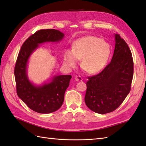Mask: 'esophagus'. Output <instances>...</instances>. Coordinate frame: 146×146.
<instances>
[{"instance_id": "34e87169", "label": "esophagus", "mask_w": 146, "mask_h": 146, "mask_svg": "<svg viewBox=\"0 0 146 146\" xmlns=\"http://www.w3.org/2000/svg\"><path fill=\"white\" fill-rule=\"evenodd\" d=\"M75 80H76V82L82 81V80H83V78H82V76H76L75 77Z\"/></svg>"}]
</instances>
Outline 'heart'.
Returning <instances> with one entry per match:
<instances>
[{
  "instance_id": "heart-1",
  "label": "heart",
  "mask_w": 146,
  "mask_h": 146,
  "mask_svg": "<svg viewBox=\"0 0 146 146\" xmlns=\"http://www.w3.org/2000/svg\"><path fill=\"white\" fill-rule=\"evenodd\" d=\"M111 54L110 47L102 38L88 36L76 40L73 49H67L63 55L64 66L74 69L82 60V67L86 72L95 74L100 72L107 64Z\"/></svg>"
}]
</instances>
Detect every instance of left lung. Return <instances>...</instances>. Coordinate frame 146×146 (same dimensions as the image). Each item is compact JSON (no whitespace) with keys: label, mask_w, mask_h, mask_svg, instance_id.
Here are the masks:
<instances>
[{"label":"left lung","mask_w":146,"mask_h":146,"mask_svg":"<svg viewBox=\"0 0 146 146\" xmlns=\"http://www.w3.org/2000/svg\"><path fill=\"white\" fill-rule=\"evenodd\" d=\"M110 63L98 75L88 77L85 102L90 109L100 114L114 111L131 91L134 63L131 49L119 35Z\"/></svg>","instance_id":"left-lung-1"}]
</instances>
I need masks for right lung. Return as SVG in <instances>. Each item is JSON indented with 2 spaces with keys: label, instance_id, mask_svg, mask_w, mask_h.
I'll return each instance as SVG.
<instances>
[{
  "label": "right lung",
  "instance_id": "right-lung-1",
  "mask_svg": "<svg viewBox=\"0 0 146 146\" xmlns=\"http://www.w3.org/2000/svg\"><path fill=\"white\" fill-rule=\"evenodd\" d=\"M64 36L58 30H39L26 40L19 52L14 68L17 94L27 107L38 113H52L61 107L71 76L56 75L41 85H36L27 76L28 60L39 44L60 42Z\"/></svg>",
  "mask_w": 146,
  "mask_h": 146
}]
</instances>
